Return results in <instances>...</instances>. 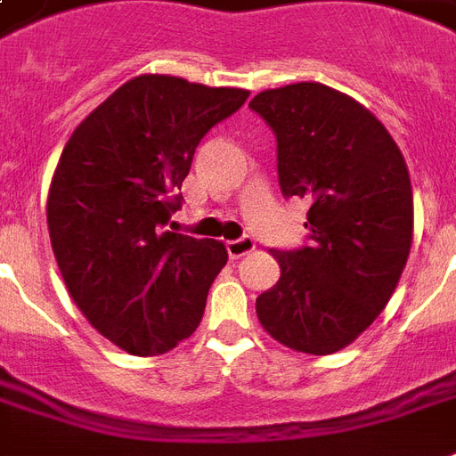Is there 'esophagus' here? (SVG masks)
<instances>
[{
    "label": "esophagus",
    "mask_w": 456,
    "mask_h": 456,
    "mask_svg": "<svg viewBox=\"0 0 456 456\" xmlns=\"http://www.w3.org/2000/svg\"><path fill=\"white\" fill-rule=\"evenodd\" d=\"M256 250V241L250 236H243V239H236V241H227V253L232 260H239V257L248 256Z\"/></svg>",
    "instance_id": "34e87169"
}]
</instances>
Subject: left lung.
I'll use <instances>...</instances> for the list:
<instances>
[{"instance_id":"8db88e82","label":"left lung","mask_w":456,"mask_h":456,"mask_svg":"<svg viewBox=\"0 0 456 456\" xmlns=\"http://www.w3.org/2000/svg\"><path fill=\"white\" fill-rule=\"evenodd\" d=\"M277 134L279 186L310 203V246L272 250L281 277L256 300L281 346L331 354L388 305L414 234L410 170L381 120L322 82L265 89L250 102Z\"/></svg>"}]
</instances>
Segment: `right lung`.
I'll use <instances>...</instances> for the list:
<instances>
[{
    "label": "right lung",
    "mask_w": 456,
    "mask_h": 456,
    "mask_svg": "<svg viewBox=\"0 0 456 456\" xmlns=\"http://www.w3.org/2000/svg\"><path fill=\"white\" fill-rule=\"evenodd\" d=\"M248 99L175 75H137L99 103L53 170L46 224L61 277L87 322L137 357L200 324L227 248L163 232L206 132Z\"/></svg>",
    "instance_id": "right-lung-1"
}]
</instances>
